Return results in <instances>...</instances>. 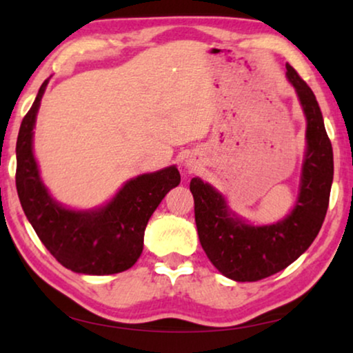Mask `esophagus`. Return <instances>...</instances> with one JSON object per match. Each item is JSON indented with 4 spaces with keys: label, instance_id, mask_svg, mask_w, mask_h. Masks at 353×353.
Wrapping results in <instances>:
<instances>
[{
    "label": "esophagus",
    "instance_id": "esophagus-1",
    "mask_svg": "<svg viewBox=\"0 0 353 353\" xmlns=\"http://www.w3.org/2000/svg\"><path fill=\"white\" fill-rule=\"evenodd\" d=\"M187 168L188 170H194V168H196V163H194L193 160H187Z\"/></svg>",
    "mask_w": 353,
    "mask_h": 353
}]
</instances>
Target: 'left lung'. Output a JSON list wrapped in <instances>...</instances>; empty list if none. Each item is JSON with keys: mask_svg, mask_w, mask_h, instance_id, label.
I'll return each instance as SVG.
<instances>
[{"mask_svg": "<svg viewBox=\"0 0 353 353\" xmlns=\"http://www.w3.org/2000/svg\"><path fill=\"white\" fill-rule=\"evenodd\" d=\"M286 69L306 117V152L299 198L290 214L273 225H250L229 209L225 196L210 183L199 177L190 182L201 247L216 270L234 281H259L292 264L314 242L328 209L332 143L314 92L292 65L286 64Z\"/></svg>", "mask_w": 353, "mask_h": 353, "instance_id": "obj_1", "label": "left lung"}]
</instances>
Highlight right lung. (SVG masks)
Instances as JSON below:
<instances>
[{
    "label": "right lung",
    "instance_id": "obj_1",
    "mask_svg": "<svg viewBox=\"0 0 353 353\" xmlns=\"http://www.w3.org/2000/svg\"><path fill=\"white\" fill-rule=\"evenodd\" d=\"M48 80L23 117L17 138L15 185L37 237L59 264L85 275H113L130 268L143 253L144 229L165 194L181 183L176 166L133 177L111 201L91 210L69 209L43 185L32 152L36 116Z\"/></svg>",
    "mask_w": 353,
    "mask_h": 353
}]
</instances>
